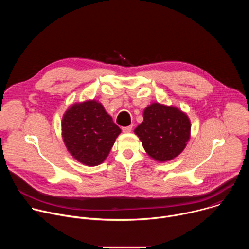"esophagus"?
<instances>
[{"label": "esophagus", "mask_w": 249, "mask_h": 249, "mask_svg": "<svg viewBox=\"0 0 249 249\" xmlns=\"http://www.w3.org/2000/svg\"><path fill=\"white\" fill-rule=\"evenodd\" d=\"M132 129H133V125H130V126H127V127H123L122 131L124 133H130L132 131Z\"/></svg>", "instance_id": "esophagus-1"}]
</instances>
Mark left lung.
I'll return each instance as SVG.
<instances>
[{
	"instance_id": "obj_1",
	"label": "left lung",
	"mask_w": 249,
	"mask_h": 249,
	"mask_svg": "<svg viewBox=\"0 0 249 249\" xmlns=\"http://www.w3.org/2000/svg\"><path fill=\"white\" fill-rule=\"evenodd\" d=\"M191 124L185 113L173 106L152 103L144 111V121L135 133L148 155L158 161L178 156L190 138Z\"/></svg>"
}]
</instances>
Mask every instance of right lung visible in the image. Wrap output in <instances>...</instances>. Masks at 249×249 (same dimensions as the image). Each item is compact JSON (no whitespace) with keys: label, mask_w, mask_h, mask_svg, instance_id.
<instances>
[{"label":"right lung","mask_w":249,"mask_h":249,"mask_svg":"<svg viewBox=\"0 0 249 249\" xmlns=\"http://www.w3.org/2000/svg\"><path fill=\"white\" fill-rule=\"evenodd\" d=\"M120 132L111 116L95 100L72 105L62 120V135L68 151L89 166L100 164L106 159Z\"/></svg>","instance_id":"obj_1"}]
</instances>
